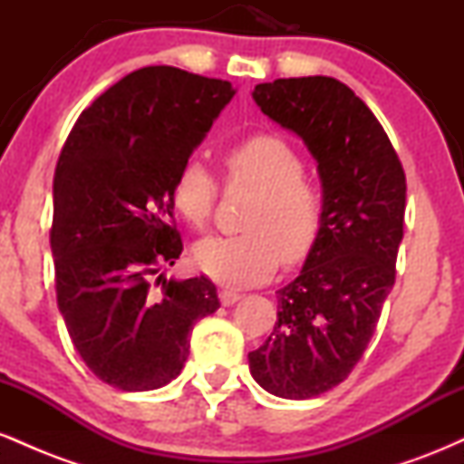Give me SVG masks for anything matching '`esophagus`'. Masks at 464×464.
Returning a JSON list of instances; mask_svg holds the SVG:
<instances>
[{
	"instance_id": "obj_1",
	"label": "esophagus",
	"mask_w": 464,
	"mask_h": 464,
	"mask_svg": "<svg viewBox=\"0 0 464 464\" xmlns=\"http://www.w3.org/2000/svg\"><path fill=\"white\" fill-rule=\"evenodd\" d=\"M239 292L237 290H231V287H222L220 290V301L222 305H233V303L239 301Z\"/></svg>"
}]
</instances>
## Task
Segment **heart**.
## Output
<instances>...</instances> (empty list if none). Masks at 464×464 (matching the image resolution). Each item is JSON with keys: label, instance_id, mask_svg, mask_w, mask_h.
<instances>
[{"label": "heart", "instance_id": "b5f03b06", "mask_svg": "<svg viewBox=\"0 0 464 464\" xmlns=\"http://www.w3.org/2000/svg\"><path fill=\"white\" fill-rule=\"evenodd\" d=\"M228 188L255 189L239 236H211L194 246V262L211 279L262 284L279 262L299 264L316 246L324 222V191L303 169L301 152L275 132H255L222 152ZM218 180L196 159L180 163L169 200L189 227L211 220Z\"/></svg>", "mask_w": 464, "mask_h": 464}]
</instances>
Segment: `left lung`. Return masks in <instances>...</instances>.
Returning <instances> with one entry per match:
<instances>
[{"mask_svg":"<svg viewBox=\"0 0 464 464\" xmlns=\"http://www.w3.org/2000/svg\"><path fill=\"white\" fill-rule=\"evenodd\" d=\"M255 102L318 161L324 222L301 275L276 292L273 334L250 375L284 399H312L349 377L395 285L406 174L395 148L347 84L329 76L257 84Z\"/></svg>","mask_w":464,"mask_h":464,"instance_id":"1","label":"left lung"}]
</instances>
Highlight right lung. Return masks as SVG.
Listing matches in <instances>:
<instances>
[{"label": "right lung", "instance_id": "obj_1", "mask_svg": "<svg viewBox=\"0 0 464 464\" xmlns=\"http://www.w3.org/2000/svg\"><path fill=\"white\" fill-rule=\"evenodd\" d=\"M233 93L227 80L179 67L137 69L80 113L58 157L50 228L58 310L89 371L120 391L169 384L194 324L220 307L207 276L156 275L183 250L174 174Z\"/></svg>", "mask_w": 464, "mask_h": 464}]
</instances>
